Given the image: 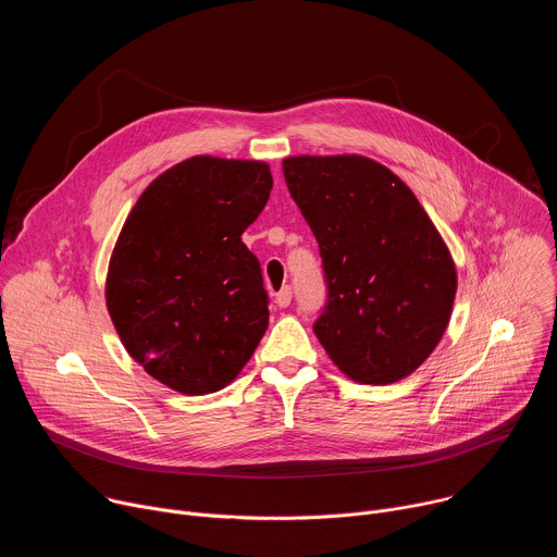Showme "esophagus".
I'll list each match as a JSON object with an SVG mask.
<instances>
[{
  "mask_svg": "<svg viewBox=\"0 0 557 557\" xmlns=\"http://www.w3.org/2000/svg\"><path fill=\"white\" fill-rule=\"evenodd\" d=\"M290 297H293L290 286H284L282 290H277V293H275V304H277L280 308H286V306L290 304Z\"/></svg>",
  "mask_w": 557,
  "mask_h": 557,
  "instance_id": "1",
  "label": "esophagus"
}]
</instances>
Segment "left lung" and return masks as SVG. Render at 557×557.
Instances as JSON below:
<instances>
[{
	"mask_svg": "<svg viewBox=\"0 0 557 557\" xmlns=\"http://www.w3.org/2000/svg\"><path fill=\"white\" fill-rule=\"evenodd\" d=\"M284 178L324 262L329 301L314 335L359 383H394L438 346L456 267L412 189L357 153L284 158Z\"/></svg>",
	"mask_w": 557,
	"mask_h": 557,
	"instance_id": "1",
	"label": "left lung"
}]
</instances>
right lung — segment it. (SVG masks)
<instances>
[{
  "label": "right lung",
  "instance_id": "right-lung-1",
  "mask_svg": "<svg viewBox=\"0 0 557 557\" xmlns=\"http://www.w3.org/2000/svg\"><path fill=\"white\" fill-rule=\"evenodd\" d=\"M271 187L262 161L194 156L149 183L119 233L112 324L129 357L181 394L228 385L267 333L269 295L243 233Z\"/></svg>",
  "mask_w": 557,
  "mask_h": 557
}]
</instances>
